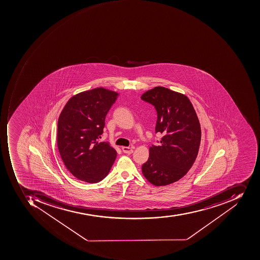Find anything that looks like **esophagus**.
Here are the masks:
<instances>
[{
  "instance_id": "34e87169",
  "label": "esophagus",
  "mask_w": 260,
  "mask_h": 260,
  "mask_svg": "<svg viewBox=\"0 0 260 260\" xmlns=\"http://www.w3.org/2000/svg\"><path fill=\"white\" fill-rule=\"evenodd\" d=\"M122 151H123L124 153H127V154H131L134 152V149L131 147H122Z\"/></svg>"
}]
</instances>
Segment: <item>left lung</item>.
Returning <instances> with one entry per match:
<instances>
[{
	"label": "left lung",
	"instance_id": "1",
	"mask_svg": "<svg viewBox=\"0 0 260 260\" xmlns=\"http://www.w3.org/2000/svg\"><path fill=\"white\" fill-rule=\"evenodd\" d=\"M141 98L154 106L155 131L163 135L159 145L149 148L142 173L155 186L171 184L183 177L196 161L201 142L199 118L190 100L169 88L156 87Z\"/></svg>",
	"mask_w": 260,
	"mask_h": 260
}]
</instances>
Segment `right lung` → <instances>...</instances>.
<instances>
[{"instance_id":"right-lung-1","label":"right lung","mask_w":260,"mask_h":260,"mask_svg":"<svg viewBox=\"0 0 260 260\" xmlns=\"http://www.w3.org/2000/svg\"><path fill=\"white\" fill-rule=\"evenodd\" d=\"M118 94L104 88L72 97L57 122V148L73 176L87 183L101 182L111 170L117 152L109 142H99L106 115Z\"/></svg>"}]
</instances>
